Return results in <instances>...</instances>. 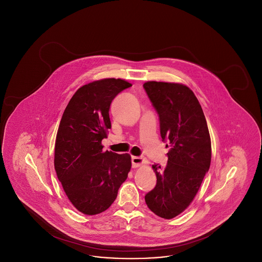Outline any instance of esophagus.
<instances>
[{
    "label": "esophagus",
    "mask_w": 262,
    "mask_h": 262,
    "mask_svg": "<svg viewBox=\"0 0 262 262\" xmlns=\"http://www.w3.org/2000/svg\"><path fill=\"white\" fill-rule=\"evenodd\" d=\"M132 163H133V168H138V167H141L142 165H145L148 162L146 159H144L142 157L134 156V157H132Z\"/></svg>",
    "instance_id": "34e87169"
}]
</instances>
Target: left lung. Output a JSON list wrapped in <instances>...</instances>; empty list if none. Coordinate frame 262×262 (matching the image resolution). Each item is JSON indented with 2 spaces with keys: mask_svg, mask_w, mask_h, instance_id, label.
I'll use <instances>...</instances> for the list:
<instances>
[{
  "mask_svg": "<svg viewBox=\"0 0 262 262\" xmlns=\"http://www.w3.org/2000/svg\"><path fill=\"white\" fill-rule=\"evenodd\" d=\"M143 88L159 115L161 137L171 147L164 168L152 165L157 184L145 195V202L157 216L172 219L189 206L209 170L211 139L202 108L190 88L163 81H147Z\"/></svg>",
  "mask_w": 262,
  "mask_h": 262,
  "instance_id": "8db88e82",
  "label": "left lung"
}]
</instances>
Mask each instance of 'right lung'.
Wrapping results in <instances>:
<instances>
[{"label": "right lung", "instance_id": "right-lung-1", "mask_svg": "<svg viewBox=\"0 0 262 262\" xmlns=\"http://www.w3.org/2000/svg\"><path fill=\"white\" fill-rule=\"evenodd\" d=\"M132 83L103 78L76 90L62 114L55 142L54 165L63 191L85 215L107 210L132 168L129 154L103 151L111 128L112 100Z\"/></svg>", "mask_w": 262, "mask_h": 262}]
</instances>
